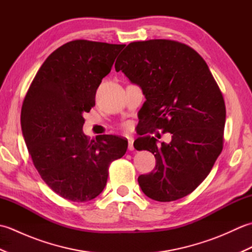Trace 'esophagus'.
Masks as SVG:
<instances>
[{
	"mask_svg": "<svg viewBox=\"0 0 252 252\" xmlns=\"http://www.w3.org/2000/svg\"><path fill=\"white\" fill-rule=\"evenodd\" d=\"M133 142H134V140H133L132 137H129V146H127V148H129V151H134V146H133Z\"/></svg>",
	"mask_w": 252,
	"mask_h": 252,
	"instance_id": "esophagus-1",
	"label": "esophagus"
}]
</instances>
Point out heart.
I'll return each instance as SVG.
<instances>
[{"mask_svg": "<svg viewBox=\"0 0 252 252\" xmlns=\"http://www.w3.org/2000/svg\"><path fill=\"white\" fill-rule=\"evenodd\" d=\"M127 126H126V127H127Z\"/></svg>", "mask_w": 252, "mask_h": 252, "instance_id": "1", "label": "heart"}]
</instances>
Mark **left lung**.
<instances>
[{
  "label": "left lung",
  "instance_id": "1",
  "mask_svg": "<svg viewBox=\"0 0 252 252\" xmlns=\"http://www.w3.org/2000/svg\"><path fill=\"white\" fill-rule=\"evenodd\" d=\"M118 58L116 71L145 96L144 122L171 133L168 144L147 135L154 130L134 142L135 149L156 158V168L138 176L141 189L156 201L183 198L207 178L222 152L226 110L221 91L203 58L180 42H132Z\"/></svg>",
  "mask_w": 252,
  "mask_h": 252
}]
</instances>
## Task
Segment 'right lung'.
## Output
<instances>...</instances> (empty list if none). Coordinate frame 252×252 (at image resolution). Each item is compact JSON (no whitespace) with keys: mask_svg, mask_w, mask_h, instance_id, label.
I'll return each instance as SVG.
<instances>
[{"mask_svg":"<svg viewBox=\"0 0 252 252\" xmlns=\"http://www.w3.org/2000/svg\"><path fill=\"white\" fill-rule=\"evenodd\" d=\"M125 44L76 40L46 58L21 107V130L42 180L74 202L92 200L104 190L109 164L121 158L127 141L83 133L85 112L95 106L96 90Z\"/></svg>","mask_w":252,"mask_h":252,"instance_id":"obj_1","label":"right lung"}]
</instances>
